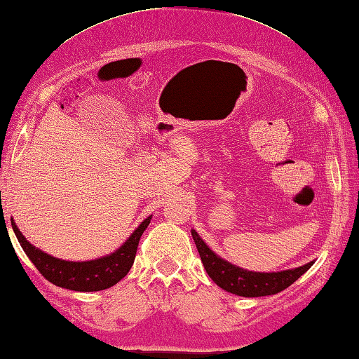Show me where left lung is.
<instances>
[{
	"mask_svg": "<svg viewBox=\"0 0 359 359\" xmlns=\"http://www.w3.org/2000/svg\"><path fill=\"white\" fill-rule=\"evenodd\" d=\"M194 241H196L197 250L202 259L203 266L208 273L210 278L216 284L224 288L225 292L238 294L244 298H257V297H268V294H276L287 287H290L294 280L299 279L307 269L312 266L313 262L294 269H285V271L278 273H257L248 271L236 265H231L230 262L221 259L212 250L206 246L205 241L198 236L196 230L191 231Z\"/></svg>",
	"mask_w": 359,
	"mask_h": 359,
	"instance_id": "left-lung-1",
	"label": "left lung"
}]
</instances>
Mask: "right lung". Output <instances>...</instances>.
I'll list each match as a JSON object with an SVG mask.
<instances>
[{"instance_id":"obj_1","label":"right lung","mask_w":359,"mask_h":359,"mask_svg":"<svg viewBox=\"0 0 359 359\" xmlns=\"http://www.w3.org/2000/svg\"><path fill=\"white\" fill-rule=\"evenodd\" d=\"M149 222L151 216L144 219L123 246L110 255L88 262H67L56 259V257L42 252L41 249L33 246L11 219L12 230H14L18 243L22 244L28 259L39 269L43 278L56 287L69 288V290L75 292H99L118 284L129 273L130 266L134 265L138 241H140V236L147 230Z\"/></svg>"}]
</instances>
